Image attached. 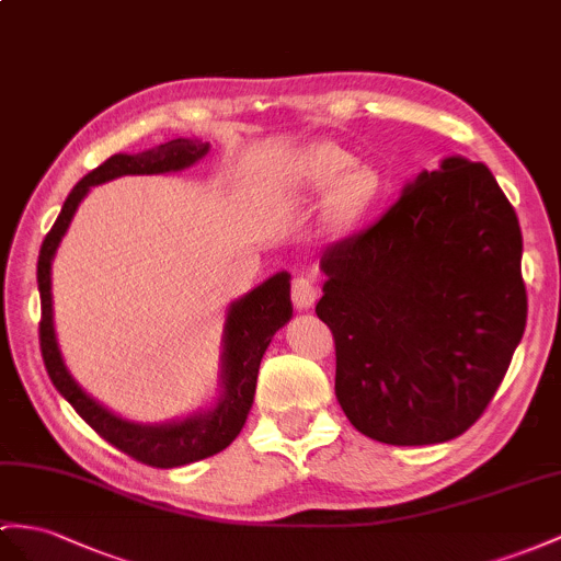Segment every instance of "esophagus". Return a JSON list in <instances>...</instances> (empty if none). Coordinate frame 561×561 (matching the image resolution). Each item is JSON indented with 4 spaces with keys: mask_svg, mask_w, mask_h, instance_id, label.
Instances as JSON below:
<instances>
[{
    "mask_svg": "<svg viewBox=\"0 0 561 561\" xmlns=\"http://www.w3.org/2000/svg\"><path fill=\"white\" fill-rule=\"evenodd\" d=\"M291 298H294V306L298 310H308L312 308L314 298H318V289H314V284L308 277H294L291 282Z\"/></svg>",
    "mask_w": 561,
    "mask_h": 561,
    "instance_id": "obj_1",
    "label": "esophagus"
}]
</instances>
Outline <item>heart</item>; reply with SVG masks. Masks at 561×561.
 <instances>
[{
	"mask_svg": "<svg viewBox=\"0 0 561 561\" xmlns=\"http://www.w3.org/2000/svg\"><path fill=\"white\" fill-rule=\"evenodd\" d=\"M348 165H351V156L332 147H320L310 156V175L314 184L320 186L332 184ZM371 186H375V178H371V172L367 168L348 170L346 175L341 178L339 190H336L339 206L355 208L357 204H363V201L369 196Z\"/></svg>",
	"mask_w": 561,
	"mask_h": 561,
	"instance_id": "obj_1",
	"label": "heart"
}]
</instances>
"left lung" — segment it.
Returning a JSON list of instances; mask_svg holds the SVG:
<instances>
[{
	"instance_id": "left-lung-1",
	"label": "left lung",
	"mask_w": 561,
	"mask_h": 561,
	"mask_svg": "<svg viewBox=\"0 0 561 561\" xmlns=\"http://www.w3.org/2000/svg\"><path fill=\"white\" fill-rule=\"evenodd\" d=\"M320 267L314 312L334 334L351 424L389 445L465 434L505 379L528 308L519 220L493 172L445 158Z\"/></svg>"
}]
</instances>
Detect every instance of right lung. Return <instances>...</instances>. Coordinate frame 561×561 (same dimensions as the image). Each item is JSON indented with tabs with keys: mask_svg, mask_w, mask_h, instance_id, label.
<instances>
[{
	"mask_svg": "<svg viewBox=\"0 0 561 561\" xmlns=\"http://www.w3.org/2000/svg\"><path fill=\"white\" fill-rule=\"evenodd\" d=\"M208 141L172 139L144 153H116L92 172H88L68 194L66 204L56 218L49 234L42 241L37 261V286L42 300L39 320V348L47 375L80 417L88 422L99 436L141 465L156 469H172L198 462L210 455H218L232 443L249 417L253 405L257 367L279 327L291 320V284L286 272H277L251 294L229 306L225 322V351H222V393L218 405L208 412L172 424H135L108 412L84 393L76 379L68 375L64 357L54 334L51 314V261L59 249V241L73 220L78 204L90 192V186L108 182L121 175H158V172L182 170L196 163L208 153Z\"/></svg>",
	"mask_w": 561,
	"mask_h": 561,
	"instance_id": "right-lung-1",
	"label": "right lung"
}]
</instances>
